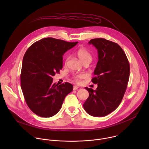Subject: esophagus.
Masks as SVG:
<instances>
[{"label": "esophagus", "mask_w": 149, "mask_h": 149, "mask_svg": "<svg viewBox=\"0 0 149 149\" xmlns=\"http://www.w3.org/2000/svg\"><path fill=\"white\" fill-rule=\"evenodd\" d=\"M73 89H74V90H77L78 89V87L77 86H74Z\"/></svg>", "instance_id": "obj_1"}]
</instances>
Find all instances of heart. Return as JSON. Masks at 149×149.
<instances>
[{"label": "heart", "instance_id": "b5f03b06", "mask_svg": "<svg viewBox=\"0 0 149 149\" xmlns=\"http://www.w3.org/2000/svg\"><path fill=\"white\" fill-rule=\"evenodd\" d=\"M77 55L79 60L83 63L86 62H91L92 61V55L91 53L86 48H80L77 52ZM68 60V57L66 58L65 62H67ZM87 77V75L85 74H81L78 75H76L74 77V81L77 84H80L81 82V80Z\"/></svg>", "mask_w": 149, "mask_h": 149}]
</instances>
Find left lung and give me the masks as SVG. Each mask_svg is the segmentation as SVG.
<instances>
[{
  "label": "left lung",
  "instance_id": "1",
  "mask_svg": "<svg viewBox=\"0 0 149 149\" xmlns=\"http://www.w3.org/2000/svg\"><path fill=\"white\" fill-rule=\"evenodd\" d=\"M97 49L98 61L92 79L95 90L86 87L89 97L84 110L94 117H104L114 111L122 101L130 76V65L123 49L116 43L103 38L88 42Z\"/></svg>",
  "mask_w": 149,
  "mask_h": 149
}]
</instances>
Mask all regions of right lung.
<instances>
[{
	"instance_id": "1",
	"label": "right lung",
	"mask_w": 149,
	"mask_h": 149,
	"mask_svg": "<svg viewBox=\"0 0 149 149\" xmlns=\"http://www.w3.org/2000/svg\"><path fill=\"white\" fill-rule=\"evenodd\" d=\"M78 44L53 38L42 39L25 52L20 74L21 88L29 108L42 117H51L61 109L73 86L53 83L52 77L62 68V56Z\"/></svg>"
}]
</instances>
